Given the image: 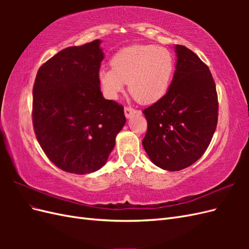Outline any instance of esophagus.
Masks as SVG:
<instances>
[{"label":"esophagus","mask_w":249,"mask_h":249,"mask_svg":"<svg viewBox=\"0 0 249 249\" xmlns=\"http://www.w3.org/2000/svg\"><path fill=\"white\" fill-rule=\"evenodd\" d=\"M135 113H136V110L133 109L132 107H124V115L126 118H131Z\"/></svg>","instance_id":"1"}]
</instances>
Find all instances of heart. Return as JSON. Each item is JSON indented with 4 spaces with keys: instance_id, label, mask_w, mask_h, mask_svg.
Listing matches in <instances>:
<instances>
[{
    "instance_id": "heart-1",
    "label": "heart",
    "mask_w": 249,
    "mask_h": 249,
    "mask_svg": "<svg viewBox=\"0 0 249 249\" xmlns=\"http://www.w3.org/2000/svg\"><path fill=\"white\" fill-rule=\"evenodd\" d=\"M110 64L112 70L101 69L97 73L105 95L116 99L129 82L130 92L144 105L162 99L175 70L170 51L152 44H133L119 50Z\"/></svg>"
}]
</instances>
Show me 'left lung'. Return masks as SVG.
<instances>
[{"mask_svg":"<svg viewBox=\"0 0 249 249\" xmlns=\"http://www.w3.org/2000/svg\"><path fill=\"white\" fill-rule=\"evenodd\" d=\"M176 71L160 101L143 110L147 132L142 140L156 166L168 171L189 167L206 152L218 119L216 86L196 54L176 44Z\"/></svg>","mask_w":249,"mask_h":249,"instance_id":"left-lung-1","label":"left lung"}]
</instances>
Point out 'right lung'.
Instances as JSON below:
<instances>
[{
	"label": "right lung",
	"mask_w": 249,
	"mask_h": 249,
	"mask_svg": "<svg viewBox=\"0 0 249 249\" xmlns=\"http://www.w3.org/2000/svg\"><path fill=\"white\" fill-rule=\"evenodd\" d=\"M101 42L60 51L40 66L33 87L36 138L58 168L76 175L107 163L125 124L124 107L101 91Z\"/></svg>",
	"instance_id": "right-lung-1"
}]
</instances>
